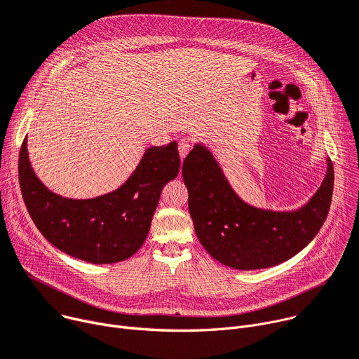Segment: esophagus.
Instances as JSON below:
<instances>
[{"label": "esophagus", "mask_w": 359, "mask_h": 359, "mask_svg": "<svg viewBox=\"0 0 359 359\" xmlns=\"http://www.w3.org/2000/svg\"><path fill=\"white\" fill-rule=\"evenodd\" d=\"M191 149V143L189 139H180L179 140V154L182 158H184L187 156V153Z\"/></svg>", "instance_id": "esophagus-1"}]
</instances>
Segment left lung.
I'll return each mask as SVG.
<instances>
[{
  "mask_svg": "<svg viewBox=\"0 0 359 359\" xmlns=\"http://www.w3.org/2000/svg\"><path fill=\"white\" fill-rule=\"evenodd\" d=\"M311 201L298 210L273 212L245 203L224 177L219 163L203 144H194L183 161L189 212L194 231L217 262L239 271L279 265L301 252L328 216L334 166Z\"/></svg>",
  "mask_w": 359,
  "mask_h": 359,
  "instance_id": "8db88e82",
  "label": "left lung"
}]
</instances>
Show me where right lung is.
<instances>
[{"label": "right lung", "instance_id": "1", "mask_svg": "<svg viewBox=\"0 0 359 359\" xmlns=\"http://www.w3.org/2000/svg\"><path fill=\"white\" fill-rule=\"evenodd\" d=\"M180 168L177 143L149 147L118 189L93 199H69L48 190L31 168L27 137L18 177L27 210L41 235L57 249L86 262L116 264L144 243L163 186Z\"/></svg>", "mask_w": 359, "mask_h": 359}]
</instances>
